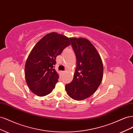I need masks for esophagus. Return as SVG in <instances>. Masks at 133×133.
Wrapping results in <instances>:
<instances>
[{"mask_svg": "<svg viewBox=\"0 0 133 133\" xmlns=\"http://www.w3.org/2000/svg\"><path fill=\"white\" fill-rule=\"evenodd\" d=\"M61 73H62V74H64V73H65V71H61Z\"/></svg>", "mask_w": 133, "mask_h": 133, "instance_id": "esophagus-1", "label": "esophagus"}]
</instances>
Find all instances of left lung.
<instances>
[{"instance_id":"8db88e82","label":"left lung","mask_w":133,"mask_h":133,"mask_svg":"<svg viewBox=\"0 0 133 133\" xmlns=\"http://www.w3.org/2000/svg\"><path fill=\"white\" fill-rule=\"evenodd\" d=\"M76 57V67L72 82L65 85L70 98L83 100L96 91L103 76L101 57L94 46L86 38H70Z\"/></svg>"}]
</instances>
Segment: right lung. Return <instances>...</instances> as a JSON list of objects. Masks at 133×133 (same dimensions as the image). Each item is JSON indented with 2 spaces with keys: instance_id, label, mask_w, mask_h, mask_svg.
<instances>
[{
  "instance_id": "1",
  "label": "right lung",
  "mask_w": 133,
  "mask_h": 133,
  "mask_svg": "<svg viewBox=\"0 0 133 133\" xmlns=\"http://www.w3.org/2000/svg\"><path fill=\"white\" fill-rule=\"evenodd\" d=\"M70 44L69 38L55 32L46 34L36 44L25 66L26 84L33 93L44 96L53 90L59 79L54 68L56 58Z\"/></svg>"
}]
</instances>
